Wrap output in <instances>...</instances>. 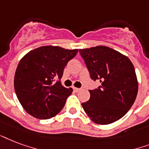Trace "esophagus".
Here are the masks:
<instances>
[{
  "mask_svg": "<svg viewBox=\"0 0 149 149\" xmlns=\"http://www.w3.org/2000/svg\"><path fill=\"white\" fill-rule=\"evenodd\" d=\"M73 89L74 92H76V93H78V92H79V91L81 90V88H75V87H74Z\"/></svg>",
  "mask_w": 149,
  "mask_h": 149,
  "instance_id": "obj_1",
  "label": "esophagus"
}]
</instances>
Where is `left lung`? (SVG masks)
Masks as SVG:
<instances>
[{"label":"left lung","instance_id":"1","mask_svg":"<svg viewBox=\"0 0 149 149\" xmlns=\"http://www.w3.org/2000/svg\"><path fill=\"white\" fill-rule=\"evenodd\" d=\"M91 79L101 85L88 90L90 99L82 107L96 124H109L122 118L138 94V80L133 64L120 52L104 46L79 49Z\"/></svg>","mask_w":149,"mask_h":149}]
</instances>
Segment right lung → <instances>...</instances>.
I'll return each mask as SVG.
<instances>
[{"mask_svg": "<svg viewBox=\"0 0 149 149\" xmlns=\"http://www.w3.org/2000/svg\"><path fill=\"white\" fill-rule=\"evenodd\" d=\"M78 49L46 46L29 52L16 69L14 85L25 111L40 120L58 113L71 95L72 88L61 84L64 69Z\"/></svg>", "mask_w": 149, "mask_h": 149, "instance_id": "obj_1", "label": "right lung"}]
</instances>
